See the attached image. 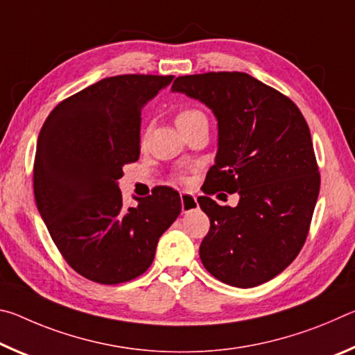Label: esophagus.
Instances as JSON below:
<instances>
[{"label":"esophagus","mask_w":355,"mask_h":355,"mask_svg":"<svg viewBox=\"0 0 355 355\" xmlns=\"http://www.w3.org/2000/svg\"><path fill=\"white\" fill-rule=\"evenodd\" d=\"M180 199H182V211L183 213L192 211V209L197 207V197L194 194H191V192H183V194L180 196Z\"/></svg>","instance_id":"esophagus-1"}]
</instances>
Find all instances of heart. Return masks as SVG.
I'll list each match as a JSON object with an SVG mask.
<instances>
[{
    "label": "heart",
    "mask_w": 355,
    "mask_h": 355,
    "mask_svg": "<svg viewBox=\"0 0 355 355\" xmlns=\"http://www.w3.org/2000/svg\"><path fill=\"white\" fill-rule=\"evenodd\" d=\"M200 120H207V116L200 110H197V107H182V110L175 114V123L180 128V131L191 127V125H194L197 122H200ZM146 139L147 136L144 135L142 141Z\"/></svg>",
    "instance_id": "heart-1"
}]
</instances>
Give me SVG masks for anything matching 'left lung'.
<instances>
[{"mask_svg": "<svg viewBox=\"0 0 355 355\" xmlns=\"http://www.w3.org/2000/svg\"><path fill=\"white\" fill-rule=\"evenodd\" d=\"M172 92L200 100L218 119L216 163L200 208L209 230L200 244L207 271L227 285L252 288L274 279L302 249L320 194L309 125L286 95L243 71L178 76ZM238 191L235 209L211 198Z\"/></svg>", "mask_w": 355, "mask_h": 355, "instance_id": "left-lung-1", "label": "left lung"}]
</instances>
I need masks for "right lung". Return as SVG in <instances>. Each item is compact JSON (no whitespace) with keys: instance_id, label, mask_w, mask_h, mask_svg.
Returning a JSON list of instances; mask_svg holds the SVG:
<instances>
[{"instance_id":"right-lung-1","label":"right lung","mask_w":355,"mask_h":355,"mask_svg":"<svg viewBox=\"0 0 355 355\" xmlns=\"http://www.w3.org/2000/svg\"><path fill=\"white\" fill-rule=\"evenodd\" d=\"M172 75L105 78L62 100L46 117L34 159V197L58 250L92 282L117 285L150 268L156 244L182 211L159 186L123 208L117 180L139 159L141 111Z\"/></svg>"}]
</instances>
